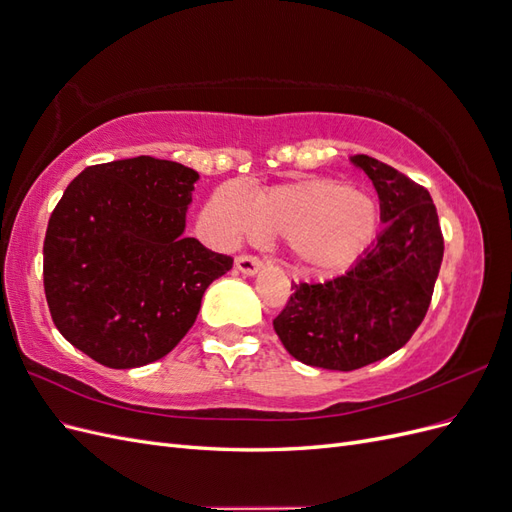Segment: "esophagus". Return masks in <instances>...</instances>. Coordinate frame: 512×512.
<instances>
[{"label": "esophagus", "mask_w": 512, "mask_h": 512, "mask_svg": "<svg viewBox=\"0 0 512 512\" xmlns=\"http://www.w3.org/2000/svg\"><path fill=\"white\" fill-rule=\"evenodd\" d=\"M235 267H237L243 275L252 277V275H256V273L262 269V262H260L258 258H254V256H239V258L235 260Z\"/></svg>", "instance_id": "obj_1"}]
</instances>
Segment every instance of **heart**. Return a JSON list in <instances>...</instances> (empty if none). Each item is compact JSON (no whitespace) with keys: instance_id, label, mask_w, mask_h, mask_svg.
<instances>
[{"instance_id":"b5f03b06","label":"heart","mask_w":512,"mask_h":512,"mask_svg":"<svg viewBox=\"0 0 512 512\" xmlns=\"http://www.w3.org/2000/svg\"><path fill=\"white\" fill-rule=\"evenodd\" d=\"M209 215L224 243L256 239L260 232L284 237L294 265L307 273L346 267L380 226L378 203L367 192L322 177L273 185L252 198L224 185L211 198Z\"/></svg>"}]
</instances>
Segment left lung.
<instances>
[{"mask_svg":"<svg viewBox=\"0 0 512 512\" xmlns=\"http://www.w3.org/2000/svg\"><path fill=\"white\" fill-rule=\"evenodd\" d=\"M350 162L374 183L382 232L354 265L320 284H294L273 329L294 359L352 371L397 352L423 322L444 239L423 185L369 156Z\"/></svg>","mask_w":512,"mask_h":512,"instance_id":"left-lung-1","label":"left lung"}]
</instances>
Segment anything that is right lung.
I'll return each instance as SVG.
<instances>
[{
	"instance_id": "add662e5",
	"label": "right lung",
	"mask_w": 512,
	"mask_h": 512,
	"mask_svg": "<svg viewBox=\"0 0 512 512\" xmlns=\"http://www.w3.org/2000/svg\"><path fill=\"white\" fill-rule=\"evenodd\" d=\"M194 168L138 156L85 168L44 237V292L68 342L111 369L162 359L232 258L185 237Z\"/></svg>"
}]
</instances>
